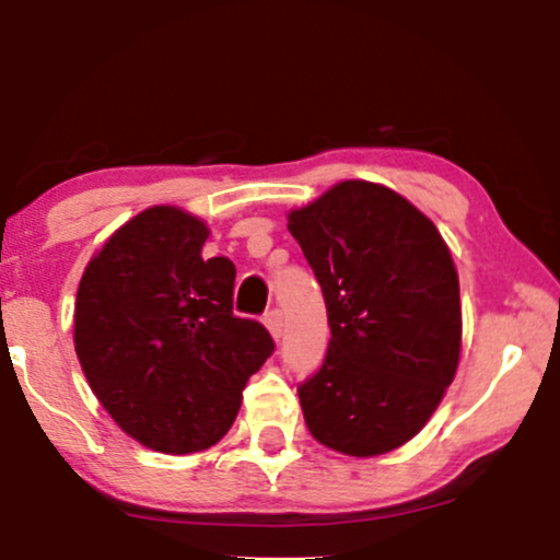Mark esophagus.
Instances as JSON below:
<instances>
[{"mask_svg": "<svg viewBox=\"0 0 560 560\" xmlns=\"http://www.w3.org/2000/svg\"><path fill=\"white\" fill-rule=\"evenodd\" d=\"M266 326H268V331H271V337L279 342L281 331H284V316H281V311L266 313Z\"/></svg>", "mask_w": 560, "mask_h": 560, "instance_id": "1", "label": "esophagus"}]
</instances>
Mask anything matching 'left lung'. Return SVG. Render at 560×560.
I'll list each match as a JSON object with an SVG mask.
<instances>
[{
	"label": "left lung",
	"instance_id": "obj_1",
	"mask_svg": "<svg viewBox=\"0 0 560 560\" xmlns=\"http://www.w3.org/2000/svg\"><path fill=\"white\" fill-rule=\"evenodd\" d=\"M331 339L298 387L320 445L355 458L405 445L432 419L460 358V289L436 226L408 199L342 182L289 213Z\"/></svg>",
	"mask_w": 560,
	"mask_h": 560
}]
</instances>
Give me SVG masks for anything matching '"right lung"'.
Wrapping results in <instances>:
<instances>
[{
	"label": "right lung",
	"instance_id": "obj_1",
	"mask_svg": "<svg viewBox=\"0 0 560 560\" xmlns=\"http://www.w3.org/2000/svg\"><path fill=\"white\" fill-rule=\"evenodd\" d=\"M208 236L182 208L141 210L89 260L75 294L73 342L89 387L158 453L215 445L273 352L266 326L234 316L236 268L202 258Z\"/></svg>",
	"mask_w": 560,
	"mask_h": 560
}]
</instances>
